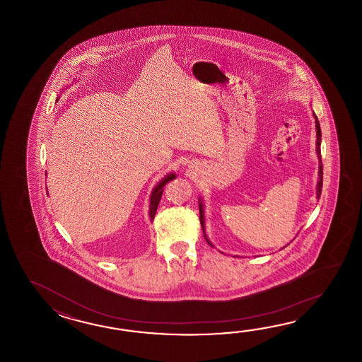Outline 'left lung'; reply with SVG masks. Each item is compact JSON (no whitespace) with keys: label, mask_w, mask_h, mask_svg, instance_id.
<instances>
[{"label":"left lung","mask_w":362,"mask_h":362,"mask_svg":"<svg viewBox=\"0 0 362 362\" xmlns=\"http://www.w3.org/2000/svg\"><path fill=\"white\" fill-rule=\"evenodd\" d=\"M313 116H315V136H317V139H315V153H317V156H318V159H320V165H318V182H317V186H315V195H317V199H320V197H321V190H322V162H321V137H322V134H321V128H320V123H318V119H317V116H315V112H313ZM199 220L200 223H202V229H203V234H204V238L207 240L208 245L211 247H214L212 245V242L208 239L207 234H206V217H204V204H203V199H202V197L199 198Z\"/></svg>","instance_id":"8db88e82"}]
</instances>
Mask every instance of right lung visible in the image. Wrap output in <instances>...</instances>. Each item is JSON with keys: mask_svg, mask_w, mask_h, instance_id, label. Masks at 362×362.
<instances>
[{"mask_svg": "<svg viewBox=\"0 0 362 362\" xmlns=\"http://www.w3.org/2000/svg\"><path fill=\"white\" fill-rule=\"evenodd\" d=\"M58 100V98H57ZM176 178L175 173H168L165 177H163L158 184L155 185L153 192L150 194V209H148V217H150V221H153L155 217V212L158 209L159 206V202L162 199V194L164 192V186L168 184L172 180Z\"/></svg>", "mask_w": 362, "mask_h": 362, "instance_id": "obj_1", "label": "right lung"}]
</instances>
